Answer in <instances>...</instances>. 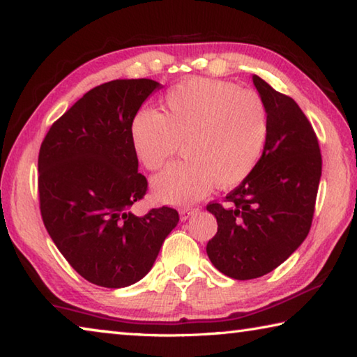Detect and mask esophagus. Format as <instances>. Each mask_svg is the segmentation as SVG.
<instances>
[{
    "label": "esophagus",
    "mask_w": 357,
    "mask_h": 357,
    "mask_svg": "<svg viewBox=\"0 0 357 357\" xmlns=\"http://www.w3.org/2000/svg\"><path fill=\"white\" fill-rule=\"evenodd\" d=\"M198 211V208H183L179 211V215H181V220H187L190 215H193Z\"/></svg>",
    "instance_id": "1"
}]
</instances>
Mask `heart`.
<instances>
[{
  "mask_svg": "<svg viewBox=\"0 0 357 357\" xmlns=\"http://www.w3.org/2000/svg\"><path fill=\"white\" fill-rule=\"evenodd\" d=\"M165 114L137 113L130 126L132 148L148 170H159L176 153L187 159L153 179L159 200L187 204L219 184L229 189L255 170L268 140V110L253 89L213 78H189L167 93Z\"/></svg>",
  "mask_w": 357,
  "mask_h": 357,
  "instance_id": "heart-1",
  "label": "heart"
}]
</instances>
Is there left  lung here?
Returning a JSON list of instances; mask_svg holds the SVG:
<instances>
[{
	"label": "left lung",
	"mask_w": 357,
	"mask_h": 357,
	"mask_svg": "<svg viewBox=\"0 0 357 357\" xmlns=\"http://www.w3.org/2000/svg\"><path fill=\"white\" fill-rule=\"evenodd\" d=\"M268 110V140L255 170L225 197L209 203L217 233L206 253L236 280L261 277L280 266L310 231L321 178V153L310 121L296 102L252 77Z\"/></svg>",
	"instance_id": "obj_1"
}]
</instances>
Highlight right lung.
<instances>
[{
	"label": "right lung",
	"instance_id": "1",
	"mask_svg": "<svg viewBox=\"0 0 357 357\" xmlns=\"http://www.w3.org/2000/svg\"><path fill=\"white\" fill-rule=\"evenodd\" d=\"M162 84L149 78L113 80L88 91L47 132L39 151V203L48 234L83 279L105 288L146 275L176 209L132 213L148 190L138 173L130 126Z\"/></svg>",
	"mask_w": 357,
	"mask_h": 357
}]
</instances>
